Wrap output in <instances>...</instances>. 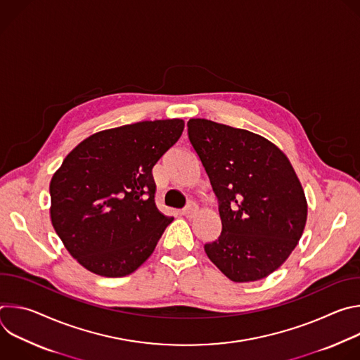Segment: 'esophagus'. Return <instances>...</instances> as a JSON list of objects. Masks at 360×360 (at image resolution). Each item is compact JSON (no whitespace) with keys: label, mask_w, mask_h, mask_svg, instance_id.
<instances>
[{"label":"esophagus","mask_w":360,"mask_h":360,"mask_svg":"<svg viewBox=\"0 0 360 360\" xmlns=\"http://www.w3.org/2000/svg\"><path fill=\"white\" fill-rule=\"evenodd\" d=\"M196 211H198V207L196 205L193 203V202H189L186 207L181 211V214L184 215V217H186V218H191V217H193L195 214H196Z\"/></svg>","instance_id":"esophagus-1"}]
</instances>
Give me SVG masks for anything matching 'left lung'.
I'll list each match as a JSON object with an SVG mask.
<instances>
[{"label":"left lung","mask_w":360,"mask_h":360,"mask_svg":"<svg viewBox=\"0 0 360 360\" xmlns=\"http://www.w3.org/2000/svg\"><path fill=\"white\" fill-rule=\"evenodd\" d=\"M186 125L222 224L205 252L233 282L266 278L288 259L306 224L304 193L289 160L246 129L200 118Z\"/></svg>","instance_id":"left-lung-1"}]
</instances>
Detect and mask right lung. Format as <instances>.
Returning <instances> with one entry per match:
<instances>
[{"label":"right lung","instance_id":"1","mask_svg":"<svg viewBox=\"0 0 360 360\" xmlns=\"http://www.w3.org/2000/svg\"><path fill=\"white\" fill-rule=\"evenodd\" d=\"M182 120L142 121L82 141L49 184L51 221L85 269L122 278L136 271L174 221L155 205L152 168L184 131Z\"/></svg>","mask_w":360,"mask_h":360}]
</instances>
